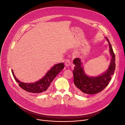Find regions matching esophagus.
<instances>
[{"label":"esophagus","instance_id":"obj_1","mask_svg":"<svg viewBox=\"0 0 125 125\" xmlns=\"http://www.w3.org/2000/svg\"><path fill=\"white\" fill-rule=\"evenodd\" d=\"M70 65V61L68 59H67L65 60V65H66V66H68Z\"/></svg>","mask_w":125,"mask_h":125}]
</instances>
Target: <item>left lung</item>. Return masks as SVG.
Wrapping results in <instances>:
<instances>
[{
    "instance_id": "left-lung-1",
    "label": "left lung",
    "mask_w": 125,
    "mask_h": 125,
    "mask_svg": "<svg viewBox=\"0 0 125 125\" xmlns=\"http://www.w3.org/2000/svg\"><path fill=\"white\" fill-rule=\"evenodd\" d=\"M105 38L109 43L111 59L108 69L103 74L95 77L89 76L84 73L81 59L76 58L73 60V64L75 65L73 70L75 89L81 95L100 92L108 84L111 76L114 74L115 68V55L108 39Z\"/></svg>"
}]
</instances>
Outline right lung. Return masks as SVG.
<instances>
[{
    "mask_svg": "<svg viewBox=\"0 0 125 125\" xmlns=\"http://www.w3.org/2000/svg\"><path fill=\"white\" fill-rule=\"evenodd\" d=\"M64 68V63L55 64L42 78L33 83H25L19 81L14 75L12 70L11 72L16 81L19 83V86L22 89L28 92L39 94L45 92L49 89L51 83Z\"/></svg>",
    "mask_w": 125,
    "mask_h": 125,
    "instance_id": "1",
    "label": "right lung"
}]
</instances>
